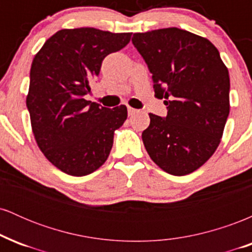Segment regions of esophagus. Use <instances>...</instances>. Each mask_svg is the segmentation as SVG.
<instances>
[{
  "instance_id": "34e87169",
  "label": "esophagus",
  "mask_w": 252,
  "mask_h": 252,
  "mask_svg": "<svg viewBox=\"0 0 252 252\" xmlns=\"http://www.w3.org/2000/svg\"><path fill=\"white\" fill-rule=\"evenodd\" d=\"M136 112H138L136 109H134V108H128V114H129V116H132V115H135Z\"/></svg>"
}]
</instances>
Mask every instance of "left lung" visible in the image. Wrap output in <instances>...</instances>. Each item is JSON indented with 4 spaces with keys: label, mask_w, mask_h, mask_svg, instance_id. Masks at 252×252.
Instances as JSON below:
<instances>
[{
    "label": "left lung",
    "mask_w": 252,
    "mask_h": 252,
    "mask_svg": "<svg viewBox=\"0 0 252 252\" xmlns=\"http://www.w3.org/2000/svg\"><path fill=\"white\" fill-rule=\"evenodd\" d=\"M132 43L153 74L166 118L149 114L142 140L166 173L187 175L215 154L230 112V77L217 47L180 28L135 33Z\"/></svg>",
    "instance_id": "obj_1"
}]
</instances>
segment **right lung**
<instances>
[{"instance_id":"1","label":"right lung","mask_w":252,"mask_h":252,"mask_svg":"<svg viewBox=\"0 0 252 252\" xmlns=\"http://www.w3.org/2000/svg\"><path fill=\"white\" fill-rule=\"evenodd\" d=\"M130 37L90 27L62 30L34 57L26 98L32 130L42 154L66 174L84 176L99 168L128 117L126 105L108 109L84 96L104 58L122 50Z\"/></svg>"}]
</instances>
